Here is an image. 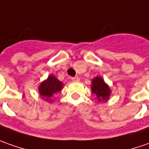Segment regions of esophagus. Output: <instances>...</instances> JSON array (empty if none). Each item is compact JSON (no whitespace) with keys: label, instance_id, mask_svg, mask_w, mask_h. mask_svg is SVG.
Instances as JSON below:
<instances>
[{"label":"esophagus","instance_id":"1","mask_svg":"<svg viewBox=\"0 0 149 149\" xmlns=\"http://www.w3.org/2000/svg\"><path fill=\"white\" fill-rule=\"evenodd\" d=\"M72 81H79L80 78H79L78 77H74L72 78Z\"/></svg>","mask_w":149,"mask_h":149}]
</instances>
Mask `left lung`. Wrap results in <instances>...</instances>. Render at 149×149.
<instances>
[{
  "label": "left lung",
  "mask_w": 149,
  "mask_h": 149,
  "mask_svg": "<svg viewBox=\"0 0 149 149\" xmlns=\"http://www.w3.org/2000/svg\"><path fill=\"white\" fill-rule=\"evenodd\" d=\"M91 88L92 93L95 95V98L99 102H106L107 100H109V97L112 93L111 89L101 77H96L93 78Z\"/></svg>",
  "instance_id": "8db88e82"
}]
</instances>
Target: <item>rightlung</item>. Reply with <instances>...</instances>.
<instances>
[{
    "mask_svg": "<svg viewBox=\"0 0 149 149\" xmlns=\"http://www.w3.org/2000/svg\"><path fill=\"white\" fill-rule=\"evenodd\" d=\"M63 87V83L54 77L53 74L49 75L47 79L44 80L38 86V92L42 100L49 103L53 102L50 98L53 97L58 92L61 91Z\"/></svg>",
    "mask_w": 149,
    "mask_h": 149,
    "instance_id": "add662e5",
    "label": "right lung"
}]
</instances>
